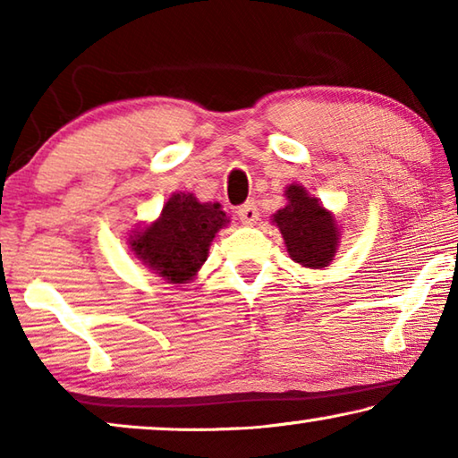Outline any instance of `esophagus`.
<instances>
[{"mask_svg":"<svg viewBox=\"0 0 458 458\" xmlns=\"http://www.w3.org/2000/svg\"><path fill=\"white\" fill-rule=\"evenodd\" d=\"M238 218L242 220L244 224H257V220H259V206L254 204V201L250 199V201H246V204H242L238 208Z\"/></svg>","mask_w":458,"mask_h":458,"instance_id":"34e87169","label":"esophagus"}]
</instances>
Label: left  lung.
I'll return each instance as SVG.
<instances>
[{"label":"left lung","mask_w":458,"mask_h":458,"mask_svg":"<svg viewBox=\"0 0 458 458\" xmlns=\"http://www.w3.org/2000/svg\"><path fill=\"white\" fill-rule=\"evenodd\" d=\"M286 204L275 214V224L284 238L291 259L309 268H323L335 257L337 226L333 216L301 185L284 191Z\"/></svg>","instance_id":"1"}]
</instances>
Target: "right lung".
<instances>
[{
  "label": "right lung",
  "mask_w": 458,
  "mask_h": 458,
  "mask_svg": "<svg viewBox=\"0 0 458 458\" xmlns=\"http://www.w3.org/2000/svg\"><path fill=\"white\" fill-rule=\"evenodd\" d=\"M228 222L220 204H199L193 193H174L159 220L131 236V248L165 281L188 283L206 262L216 232Z\"/></svg>",
  "instance_id": "obj_1"
}]
</instances>
